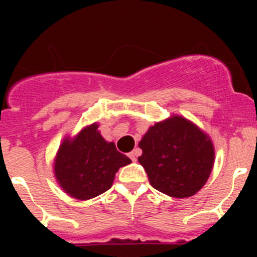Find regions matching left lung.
<instances>
[{
  "instance_id": "obj_1",
  "label": "left lung",
  "mask_w": 257,
  "mask_h": 257,
  "mask_svg": "<svg viewBox=\"0 0 257 257\" xmlns=\"http://www.w3.org/2000/svg\"><path fill=\"white\" fill-rule=\"evenodd\" d=\"M119 151L101 136L99 124H90L61 143L54 165L56 180L73 198L86 201L100 196L110 189L115 172L131 163Z\"/></svg>"
}]
</instances>
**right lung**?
I'll list each match as a JSON object with an SVG mask.
<instances>
[{"mask_svg":"<svg viewBox=\"0 0 257 257\" xmlns=\"http://www.w3.org/2000/svg\"><path fill=\"white\" fill-rule=\"evenodd\" d=\"M139 148V163L154 189L175 198L194 196L213 167L212 142L189 121L172 117L149 127Z\"/></svg>","mask_w":257,"mask_h":257,"instance_id":"obj_1","label":"right lung"}]
</instances>
